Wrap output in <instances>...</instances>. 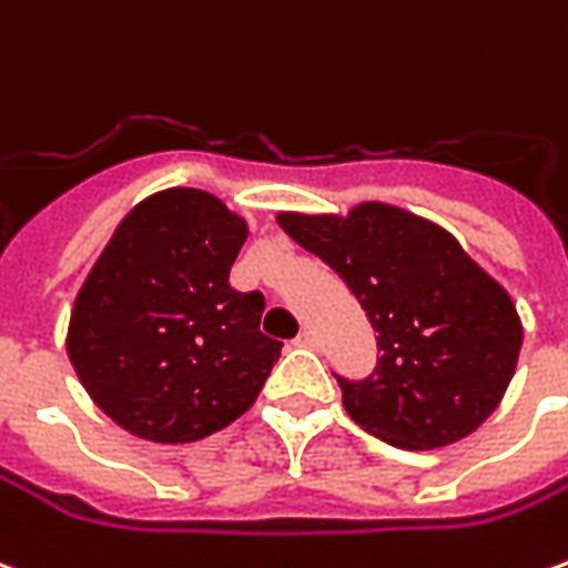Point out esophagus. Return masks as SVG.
Listing matches in <instances>:
<instances>
[{"instance_id": "obj_1", "label": "esophagus", "mask_w": 568, "mask_h": 568, "mask_svg": "<svg viewBox=\"0 0 568 568\" xmlns=\"http://www.w3.org/2000/svg\"><path fill=\"white\" fill-rule=\"evenodd\" d=\"M297 347H316V332H311V328H304L301 335L295 338Z\"/></svg>"}]
</instances>
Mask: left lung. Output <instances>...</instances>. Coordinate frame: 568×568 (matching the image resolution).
Listing matches in <instances>:
<instances>
[{"instance_id":"1","label":"left lung","mask_w":568,"mask_h":568,"mask_svg":"<svg viewBox=\"0 0 568 568\" xmlns=\"http://www.w3.org/2000/svg\"><path fill=\"white\" fill-rule=\"evenodd\" d=\"M280 227L347 283L378 332V368L344 381L353 422L399 449L474 434L517 372L523 323L505 285L434 221L390 202L347 215L280 212Z\"/></svg>"}]
</instances>
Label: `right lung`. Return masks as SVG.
<instances>
[{
	"mask_svg": "<svg viewBox=\"0 0 568 568\" xmlns=\"http://www.w3.org/2000/svg\"><path fill=\"white\" fill-rule=\"evenodd\" d=\"M245 236L243 217L193 187L119 221L79 288L67 356L122 430L174 446L252 408L283 344L261 332L264 295L230 285Z\"/></svg>",
	"mask_w": 568,
	"mask_h": 568,
	"instance_id": "right-lung-1",
	"label": "right lung"
}]
</instances>
